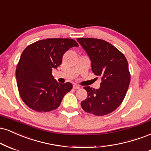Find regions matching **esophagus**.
<instances>
[{
  "label": "esophagus",
  "mask_w": 151,
  "mask_h": 151,
  "mask_svg": "<svg viewBox=\"0 0 151 151\" xmlns=\"http://www.w3.org/2000/svg\"><path fill=\"white\" fill-rule=\"evenodd\" d=\"M80 88H81V87H80L78 85H76V84H74L73 85V88H74V89H79Z\"/></svg>",
  "instance_id": "34e87169"
}]
</instances>
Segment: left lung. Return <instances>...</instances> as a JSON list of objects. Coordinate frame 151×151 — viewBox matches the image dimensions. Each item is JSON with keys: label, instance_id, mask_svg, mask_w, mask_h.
I'll list each match as a JSON object with an SVG mask.
<instances>
[{"label": "left lung", "instance_id": "1", "mask_svg": "<svg viewBox=\"0 0 151 151\" xmlns=\"http://www.w3.org/2000/svg\"><path fill=\"white\" fill-rule=\"evenodd\" d=\"M91 60L92 70L102 79L100 88L84 87L88 97L81 102L85 111L104 116L120 106L126 96L131 75L127 58L119 50L106 41L94 38H78Z\"/></svg>", "mask_w": 151, "mask_h": 151}]
</instances>
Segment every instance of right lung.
I'll return each instance as SVG.
<instances>
[{"label":"right lung","instance_id":"obj_1","mask_svg":"<svg viewBox=\"0 0 151 151\" xmlns=\"http://www.w3.org/2000/svg\"><path fill=\"white\" fill-rule=\"evenodd\" d=\"M73 47L78 44L72 39L51 38L34 42L22 51L16 79L19 96L30 109L38 112L56 109L72 89L70 83L54 79L52 68L61 64L64 53Z\"/></svg>","mask_w":151,"mask_h":151}]
</instances>
